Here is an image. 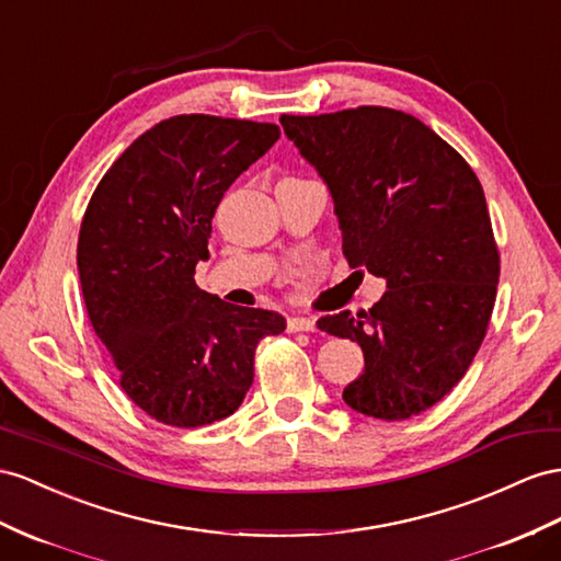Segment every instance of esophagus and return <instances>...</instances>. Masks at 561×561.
Listing matches in <instances>:
<instances>
[{
	"mask_svg": "<svg viewBox=\"0 0 561 561\" xmlns=\"http://www.w3.org/2000/svg\"><path fill=\"white\" fill-rule=\"evenodd\" d=\"M314 324H318V318L312 314H294L289 318V332H314Z\"/></svg>",
	"mask_w": 561,
	"mask_h": 561,
	"instance_id": "34e87169",
	"label": "esophagus"
}]
</instances>
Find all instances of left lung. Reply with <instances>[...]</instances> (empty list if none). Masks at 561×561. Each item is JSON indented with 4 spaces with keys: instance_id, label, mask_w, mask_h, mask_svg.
<instances>
[{
    "instance_id": "1",
    "label": "left lung",
    "mask_w": 561,
    "mask_h": 561,
    "mask_svg": "<svg viewBox=\"0 0 561 561\" xmlns=\"http://www.w3.org/2000/svg\"><path fill=\"white\" fill-rule=\"evenodd\" d=\"M279 123L332 194L348 265L386 279L367 312L318 320L365 353L343 400L386 422L420 414L465 377L493 312L500 255L481 182L403 111L360 106Z\"/></svg>"
}]
</instances>
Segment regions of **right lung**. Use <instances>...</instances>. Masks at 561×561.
Returning <instances> with one entry per match:
<instances>
[{
	"label": "right lung",
	"mask_w": 561,
	"mask_h": 561,
	"mask_svg": "<svg viewBox=\"0 0 561 561\" xmlns=\"http://www.w3.org/2000/svg\"><path fill=\"white\" fill-rule=\"evenodd\" d=\"M272 123L178 116L137 137L90 198L78 272L96 336L135 405L180 428L229 417L253 383L261 339L279 312L198 289L220 198L272 144Z\"/></svg>",
	"instance_id": "obj_1"
}]
</instances>
